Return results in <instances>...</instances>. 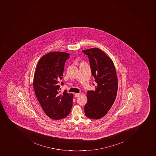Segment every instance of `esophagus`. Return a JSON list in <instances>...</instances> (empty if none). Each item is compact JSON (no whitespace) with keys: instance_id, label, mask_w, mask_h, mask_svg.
I'll use <instances>...</instances> for the list:
<instances>
[{"instance_id":"34e87169","label":"esophagus","mask_w":156,"mask_h":156,"mask_svg":"<svg viewBox=\"0 0 156 156\" xmlns=\"http://www.w3.org/2000/svg\"><path fill=\"white\" fill-rule=\"evenodd\" d=\"M80 93H76L75 94V97H79V96H80Z\"/></svg>"}]
</instances>
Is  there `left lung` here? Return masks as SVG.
I'll use <instances>...</instances> for the list:
<instances>
[{
    "mask_svg": "<svg viewBox=\"0 0 156 156\" xmlns=\"http://www.w3.org/2000/svg\"><path fill=\"white\" fill-rule=\"evenodd\" d=\"M83 52L87 55L96 83L95 90L87 92L85 115L91 119H99L107 114L117 96L118 83L115 67L113 61L100 49L93 48Z\"/></svg>",
    "mask_w": 156,
    "mask_h": 156,
    "instance_id": "8db88e82",
    "label": "left lung"
}]
</instances>
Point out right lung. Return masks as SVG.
<instances>
[{
    "mask_svg": "<svg viewBox=\"0 0 156 156\" xmlns=\"http://www.w3.org/2000/svg\"><path fill=\"white\" fill-rule=\"evenodd\" d=\"M69 55L64 52L49 53L40 59L34 73L35 95L46 115L55 120L67 117L72 107L73 94L66 90L61 93L59 83Z\"/></svg>",
    "mask_w": 156,
    "mask_h": 156,
    "instance_id": "right-lung-1",
    "label": "right lung"
}]
</instances>
